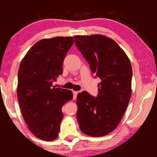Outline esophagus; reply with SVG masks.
<instances>
[{
	"mask_svg": "<svg viewBox=\"0 0 157 157\" xmlns=\"http://www.w3.org/2000/svg\"><path fill=\"white\" fill-rule=\"evenodd\" d=\"M77 94H78V91H73V99H74V100H75V99L77 98Z\"/></svg>",
	"mask_w": 157,
	"mask_h": 157,
	"instance_id": "34e87169",
	"label": "esophagus"
}]
</instances>
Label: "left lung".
Listing matches in <instances>:
<instances>
[{"label":"left lung","mask_w":157,"mask_h":157,"mask_svg":"<svg viewBox=\"0 0 157 157\" xmlns=\"http://www.w3.org/2000/svg\"><path fill=\"white\" fill-rule=\"evenodd\" d=\"M74 38L91 72L101 80L97 97L85 91L77 94V121L84 134L105 136L117 127L130 100V60L119 45L106 36L75 35Z\"/></svg>","instance_id":"left-lung-1"}]
</instances>
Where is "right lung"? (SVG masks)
<instances>
[{
  "mask_svg": "<svg viewBox=\"0 0 157 157\" xmlns=\"http://www.w3.org/2000/svg\"><path fill=\"white\" fill-rule=\"evenodd\" d=\"M72 37L43 39L29 50L20 65L17 100L29 131L40 140L58 136L63 117V105L72 99L68 89L52 82L63 74V63L73 45Z\"/></svg>",
  "mask_w": 157,
  "mask_h": 157,
  "instance_id": "right-lung-1",
  "label": "right lung"
}]
</instances>
